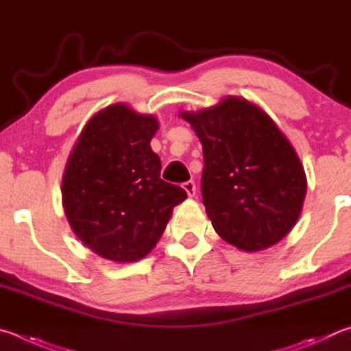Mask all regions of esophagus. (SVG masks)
Masks as SVG:
<instances>
[{"mask_svg":"<svg viewBox=\"0 0 351 351\" xmlns=\"http://www.w3.org/2000/svg\"><path fill=\"white\" fill-rule=\"evenodd\" d=\"M183 189H185L189 197H194L195 195V183L193 180H188L183 183Z\"/></svg>","mask_w":351,"mask_h":351,"instance_id":"34e87169","label":"esophagus"}]
</instances>
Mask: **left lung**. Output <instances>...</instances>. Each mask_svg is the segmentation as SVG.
Masks as SVG:
<instances>
[{
    "label": "left lung",
    "mask_w": 351,
    "mask_h": 351,
    "mask_svg": "<svg viewBox=\"0 0 351 351\" xmlns=\"http://www.w3.org/2000/svg\"><path fill=\"white\" fill-rule=\"evenodd\" d=\"M179 115L204 146L202 195L217 234L248 253L282 241L302 211L306 177L276 123L241 97Z\"/></svg>",
    "instance_id": "8db88e82"
}]
</instances>
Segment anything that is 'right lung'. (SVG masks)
I'll use <instances>...</instances> for the list:
<instances>
[{
  "instance_id": "obj_1",
  "label": "right lung",
  "mask_w": 351,
  "mask_h": 351,
  "mask_svg": "<svg viewBox=\"0 0 351 351\" xmlns=\"http://www.w3.org/2000/svg\"><path fill=\"white\" fill-rule=\"evenodd\" d=\"M154 115L115 103L86 123L67 158L61 195L72 231L103 259L137 262L160 241L188 195L160 179Z\"/></svg>"
}]
</instances>
